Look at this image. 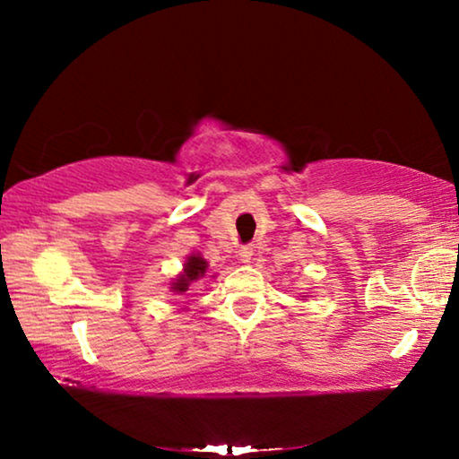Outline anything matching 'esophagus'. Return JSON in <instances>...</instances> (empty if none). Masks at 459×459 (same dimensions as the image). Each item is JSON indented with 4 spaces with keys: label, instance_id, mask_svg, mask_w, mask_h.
<instances>
[{
    "label": "esophagus",
    "instance_id": "obj_1",
    "mask_svg": "<svg viewBox=\"0 0 459 459\" xmlns=\"http://www.w3.org/2000/svg\"><path fill=\"white\" fill-rule=\"evenodd\" d=\"M250 259H253V247H242L238 250V261L250 263Z\"/></svg>",
    "mask_w": 459,
    "mask_h": 459
}]
</instances>
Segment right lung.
Here are the masks:
<instances>
[{
	"mask_svg": "<svg viewBox=\"0 0 459 459\" xmlns=\"http://www.w3.org/2000/svg\"><path fill=\"white\" fill-rule=\"evenodd\" d=\"M206 261L203 259V256L200 255H192L190 259H187V263H186V267H184V273L179 275L178 280L173 281V292H186L187 290V286L192 284L194 280H198V278H203L204 275V272H206Z\"/></svg>",
	"mask_w": 459,
	"mask_h": 459,
	"instance_id": "1",
	"label": "right lung"
}]
</instances>
